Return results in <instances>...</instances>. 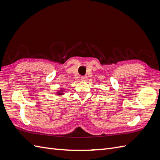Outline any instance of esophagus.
Returning a JSON list of instances; mask_svg holds the SVG:
<instances>
[{
	"label": "esophagus",
	"instance_id": "esophagus-1",
	"mask_svg": "<svg viewBox=\"0 0 160 160\" xmlns=\"http://www.w3.org/2000/svg\"><path fill=\"white\" fill-rule=\"evenodd\" d=\"M86 79H87V77H86V76H82V77H81V80L82 81H86Z\"/></svg>",
	"mask_w": 160,
	"mask_h": 160
}]
</instances>
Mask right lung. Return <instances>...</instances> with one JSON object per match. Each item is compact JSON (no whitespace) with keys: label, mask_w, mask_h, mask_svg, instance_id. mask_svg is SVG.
<instances>
[{"label":"right lung","mask_w":160,"mask_h":160,"mask_svg":"<svg viewBox=\"0 0 160 160\" xmlns=\"http://www.w3.org/2000/svg\"><path fill=\"white\" fill-rule=\"evenodd\" d=\"M57 95L59 96H61V95H64V92H63V90H62V89H61L59 91H57V93H56Z\"/></svg>","instance_id":"obj_1"}]
</instances>
